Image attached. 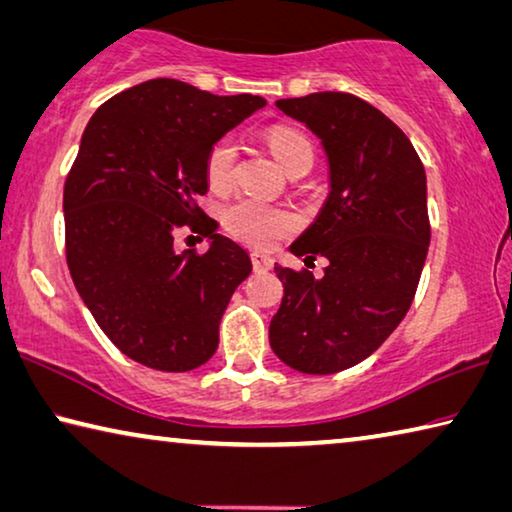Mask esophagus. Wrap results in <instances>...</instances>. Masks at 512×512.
<instances>
[{
    "label": "esophagus",
    "mask_w": 512,
    "mask_h": 512,
    "mask_svg": "<svg viewBox=\"0 0 512 512\" xmlns=\"http://www.w3.org/2000/svg\"><path fill=\"white\" fill-rule=\"evenodd\" d=\"M250 259H253L255 271H269V269H273V257L271 255L259 253V250H255V253L250 255Z\"/></svg>",
    "instance_id": "obj_1"
}]
</instances>
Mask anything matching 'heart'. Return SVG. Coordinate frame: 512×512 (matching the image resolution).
Returning a JSON list of instances; mask_svg holds the SVG:
<instances>
[{
	"label": "heart",
	"instance_id": "1",
	"mask_svg": "<svg viewBox=\"0 0 512 512\" xmlns=\"http://www.w3.org/2000/svg\"><path fill=\"white\" fill-rule=\"evenodd\" d=\"M275 159L291 173L300 166H312L314 145L303 132L294 127H273L266 134ZM239 148L232 136H221L207 150L205 173L214 191H227L234 184ZM225 227L234 239L253 248H273L280 239L289 237L298 227V218L287 207L269 205L255 198H241L225 209Z\"/></svg>",
	"mask_w": 512,
	"mask_h": 512
}]
</instances>
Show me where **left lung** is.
<instances>
[{
  "instance_id": "obj_1",
  "label": "left lung",
  "mask_w": 512,
  "mask_h": 512,
  "mask_svg": "<svg viewBox=\"0 0 512 512\" xmlns=\"http://www.w3.org/2000/svg\"><path fill=\"white\" fill-rule=\"evenodd\" d=\"M275 107L326 148L330 196L291 250L330 264L323 278L275 266L285 296L269 342L287 367L323 376L369 358L410 310L431 243L426 173L408 136L351 93L289 97Z\"/></svg>"
}]
</instances>
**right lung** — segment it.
<instances>
[{"label": "right lung", "mask_w": 512, "mask_h": 512, "mask_svg": "<svg viewBox=\"0 0 512 512\" xmlns=\"http://www.w3.org/2000/svg\"><path fill=\"white\" fill-rule=\"evenodd\" d=\"M264 104L161 77L88 120L63 186L68 269L104 335L145 367L191 371L216 353L218 323L253 266L196 200L209 145ZM184 224L213 239L209 251L176 253Z\"/></svg>", "instance_id": "right-lung-1"}]
</instances>
